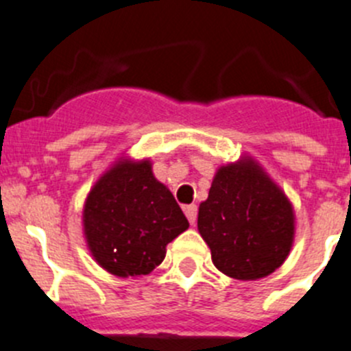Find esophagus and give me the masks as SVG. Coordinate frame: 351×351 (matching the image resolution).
<instances>
[{"label":"esophagus","instance_id":"esophagus-1","mask_svg":"<svg viewBox=\"0 0 351 351\" xmlns=\"http://www.w3.org/2000/svg\"><path fill=\"white\" fill-rule=\"evenodd\" d=\"M183 210H185V216L186 219H189V223L193 226L197 221V206L195 204H192V206H185L183 207Z\"/></svg>","mask_w":351,"mask_h":351}]
</instances>
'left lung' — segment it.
Segmentation results:
<instances>
[{"instance_id":"obj_1","label":"left lung","mask_w":351,"mask_h":351,"mask_svg":"<svg viewBox=\"0 0 351 351\" xmlns=\"http://www.w3.org/2000/svg\"><path fill=\"white\" fill-rule=\"evenodd\" d=\"M200 237L214 266L234 280L269 276L288 257L295 214L283 190L252 161L221 166L199 206Z\"/></svg>"}]
</instances>
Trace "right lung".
Returning a JSON list of instances; mask_svg holds the SVG:
<instances>
[{
    "label": "right lung",
    "mask_w": 351,
    "mask_h": 351,
    "mask_svg": "<svg viewBox=\"0 0 351 351\" xmlns=\"http://www.w3.org/2000/svg\"><path fill=\"white\" fill-rule=\"evenodd\" d=\"M189 228L173 193L149 159H120L96 182L84 206V234L103 269L120 278L159 266L166 245Z\"/></svg>",
    "instance_id": "1"
}]
</instances>
